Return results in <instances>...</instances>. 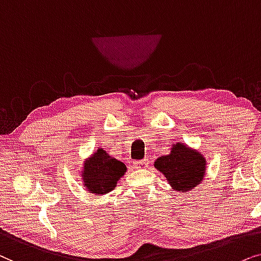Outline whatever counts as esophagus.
<instances>
[{
	"label": "esophagus",
	"instance_id": "1",
	"mask_svg": "<svg viewBox=\"0 0 261 261\" xmlns=\"http://www.w3.org/2000/svg\"><path fill=\"white\" fill-rule=\"evenodd\" d=\"M134 166L136 167V168H147L149 166V160L148 159H144V160H141V161H135L134 162Z\"/></svg>",
	"mask_w": 261,
	"mask_h": 261
}]
</instances>
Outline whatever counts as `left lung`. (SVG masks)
<instances>
[{"mask_svg":"<svg viewBox=\"0 0 261 261\" xmlns=\"http://www.w3.org/2000/svg\"><path fill=\"white\" fill-rule=\"evenodd\" d=\"M154 167L161 172L172 189L186 193L203 181L206 173L204 155L181 142L172 144L169 154L160 156Z\"/></svg>","mask_w":261,"mask_h":261,"instance_id":"1","label":"left lung"}]
</instances>
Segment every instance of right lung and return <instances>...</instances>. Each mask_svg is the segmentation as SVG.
Instances as JSON below:
<instances>
[{
	"instance_id": "obj_1",
	"label": "right lung",
	"mask_w": 261,
	"mask_h": 261,
	"mask_svg": "<svg viewBox=\"0 0 261 261\" xmlns=\"http://www.w3.org/2000/svg\"><path fill=\"white\" fill-rule=\"evenodd\" d=\"M126 173V166L114 159L102 148L93 152L83 162L80 171L83 187L93 194L103 196L110 193L119 179Z\"/></svg>"
}]
</instances>
